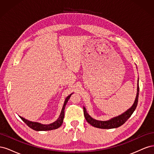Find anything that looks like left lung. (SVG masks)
<instances>
[{"instance_id":"obj_1","label":"left lung","mask_w":154,"mask_h":154,"mask_svg":"<svg viewBox=\"0 0 154 154\" xmlns=\"http://www.w3.org/2000/svg\"><path fill=\"white\" fill-rule=\"evenodd\" d=\"M139 78L137 80V94L136 99H135L134 103H133L132 106L128 109L127 111L119 115L116 117L111 118L107 121H100L97 120L94 118H92L91 116L88 114L87 110L85 106H83V113H84L85 118L87 120V122L91 125L92 126L96 128H103V129H110V128H118L120 126L123 125L128 119L132 116L134 110H136L137 102H138V97H139Z\"/></svg>"}]
</instances>
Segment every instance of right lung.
<instances>
[{
    "label": "right lung",
    "mask_w": 154,
    "mask_h": 154,
    "mask_svg": "<svg viewBox=\"0 0 154 154\" xmlns=\"http://www.w3.org/2000/svg\"><path fill=\"white\" fill-rule=\"evenodd\" d=\"M72 94H71L69 95L67 97H66V100H65L64 103L63 105V107L61 110V112H60V114L58 118L54 122L50 123V124H42L38 122H31V121L27 120L23 117H21V116H19V117L21 118V119L29 127L33 129L34 130H36V131H46V130H54L59 128L60 126H61L63 123V121L64 118V111H65V107H66V105L67 103V101H69L70 97L71 96Z\"/></svg>",
    "instance_id": "1"
}]
</instances>
